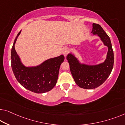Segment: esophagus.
<instances>
[{
    "instance_id": "34e87169",
    "label": "esophagus",
    "mask_w": 125,
    "mask_h": 125,
    "mask_svg": "<svg viewBox=\"0 0 125 125\" xmlns=\"http://www.w3.org/2000/svg\"><path fill=\"white\" fill-rule=\"evenodd\" d=\"M70 52V49L68 48H64V49L63 50V54L64 56H66L68 54V53Z\"/></svg>"
}]
</instances>
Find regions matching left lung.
<instances>
[{
    "mask_svg": "<svg viewBox=\"0 0 125 125\" xmlns=\"http://www.w3.org/2000/svg\"><path fill=\"white\" fill-rule=\"evenodd\" d=\"M93 35H97L104 45L108 47V52L104 62L95 65L81 63L72 53H69L67 59L70 71L76 84L81 88L92 89L98 87L105 81L113 67L114 54L110 38L99 25L93 24Z\"/></svg>",
    "mask_w": 125,
    "mask_h": 125,
    "instance_id": "8db88e82",
    "label": "left lung"
}]
</instances>
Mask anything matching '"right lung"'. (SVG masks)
<instances>
[{
    "instance_id": "add662e5",
    "label": "right lung",
    "mask_w": 125,
    "mask_h": 125,
    "mask_svg": "<svg viewBox=\"0 0 125 125\" xmlns=\"http://www.w3.org/2000/svg\"><path fill=\"white\" fill-rule=\"evenodd\" d=\"M21 31L15 39L11 51V66L16 79L25 88L35 93H44L51 90L56 85L61 64L64 57L48 59L39 66L26 67L22 63L14 45Z\"/></svg>"
}]
</instances>
